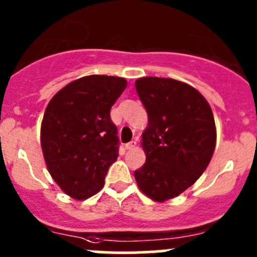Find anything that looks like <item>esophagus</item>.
<instances>
[{
	"label": "esophagus",
	"mask_w": 257,
	"mask_h": 257,
	"mask_svg": "<svg viewBox=\"0 0 257 257\" xmlns=\"http://www.w3.org/2000/svg\"><path fill=\"white\" fill-rule=\"evenodd\" d=\"M136 147H137V142L136 141H132V142H129V143L125 144V149H128V150L134 149Z\"/></svg>",
	"instance_id": "esophagus-1"
}]
</instances>
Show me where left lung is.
Returning a JSON list of instances; mask_svg holds the SVG:
<instances>
[{
	"label": "left lung",
	"instance_id": "obj_1",
	"mask_svg": "<svg viewBox=\"0 0 257 257\" xmlns=\"http://www.w3.org/2000/svg\"><path fill=\"white\" fill-rule=\"evenodd\" d=\"M136 89L148 126L142 134L147 160L134 177L142 193L163 203L184 193L208 168L216 144L214 115L201 93L180 80L143 77Z\"/></svg>",
	"mask_w": 257,
	"mask_h": 257
}]
</instances>
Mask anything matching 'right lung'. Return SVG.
Masks as SVG:
<instances>
[{
	"label": "right lung",
	"instance_id": "right-lung-1",
	"mask_svg": "<svg viewBox=\"0 0 257 257\" xmlns=\"http://www.w3.org/2000/svg\"><path fill=\"white\" fill-rule=\"evenodd\" d=\"M126 87L113 76L82 77L49 100L41 125L47 169L59 188L76 200L97 194L118 158L119 139L110 108Z\"/></svg>",
	"mask_w": 257,
	"mask_h": 257
}]
</instances>
